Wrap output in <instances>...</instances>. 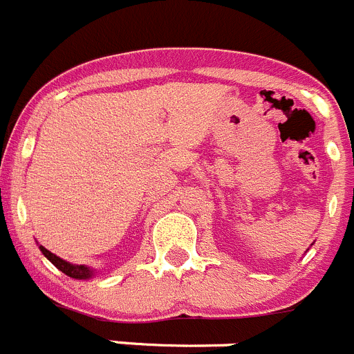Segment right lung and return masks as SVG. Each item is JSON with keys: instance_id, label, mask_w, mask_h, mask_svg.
<instances>
[{"instance_id": "1", "label": "right lung", "mask_w": 354, "mask_h": 354, "mask_svg": "<svg viewBox=\"0 0 354 354\" xmlns=\"http://www.w3.org/2000/svg\"><path fill=\"white\" fill-rule=\"evenodd\" d=\"M39 250H41V254L45 255V257L48 259V261L52 262V264L55 266L57 269H60L64 274L71 276V278H76V280H88V278H93V276L97 274L95 269L88 268V266L71 264V262H67V261H64V259L57 257L55 254H52L50 250H46L43 245H39Z\"/></svg>"}]
</instances>
